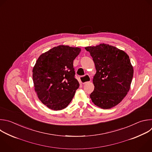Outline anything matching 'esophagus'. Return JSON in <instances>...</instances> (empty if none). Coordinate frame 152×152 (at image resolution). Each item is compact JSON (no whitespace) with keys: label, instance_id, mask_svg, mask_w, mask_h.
<instances>
[{"label":"esophagus","instance_id":"1","mask_svg":"<svg viewBox=\"0 0 152 152\" xmlns=\"http://www.w3.org/2000/svg\"><path fill=\"white\" fill-rule=\"evenodd\" d=\"M80 80L81 81V82L83 83V84H85L86 83H88V82H90L91 81V79H90V77H89V75H85L84 77H81L80 78Z\"/></svg>","mask_w":152,"mask_h":152}]
</instances>
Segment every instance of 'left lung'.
<instances>
[{
  "label": "left lung",
  "instance_id": "8db88e82",
  "mask_svg": "<svg viewBox=\"0 0 152 152\" xmlns=\"http://www.w3.org/2000/svg\"><path fill=\"white\" fill-rule=\"evenodd\" d=\"M93 58L96 72L90 98L95 105L110 109L118 104L130 89L134 69L129 56L123 50L105 44L87 47Z\"/></svg>",
  "mask_w": 152,
  "mask_h": 152
}]
</instances>
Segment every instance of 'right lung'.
Wrapping results in <instances>:
<instances>
[{
    "label": "right lung",
    "mask_w": 152,
    "mask_h": 152,
    "mask_svg": "<svg viewBox=\"0 0 152 152\" xmlns=\"http://www.w3.org/2000/svg\"><path fill=\"white\" fill-rule=\"evenodd\" d=\"M80 51V48L61 45L42 53L37 60L32 71L35 90L50 109L66 108L79 87L73 62Z\"/></svg>",
    "instance_id": "1"
}]
</instances>
